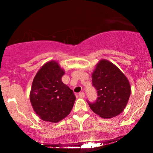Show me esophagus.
Wrapping results in <instances>:
<instances>
[{
	"instance_id": "esophagus-1",
	"label": "esophagus",
	"mask_w": 153,
	"mask_h": 153,
	"mask_svg": "<svg viewBox=\"0 0 153 153\" xmlns=\"http://www.w3.org/2000/svg\"><path fill=\"white\" fill-rule=\"evenodd\" d=\"M79 97H80L83 98V97H85V93H83V92H81V93H79Z\"/></svg>"
}]
</instances>
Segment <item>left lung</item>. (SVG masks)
<instances>
[{
    "label": "left lung",
    "mask_w": 153,
    "mask_h": 153,
    "mask_svg": "<svg viewBox=\"0 0 153 153\" xmlns=\"http://www.w3.org/2000/svg\"><path fill=\"white\" fill-rule=\"evenodd\" d=\"M93 86L97 90L95 102L87 100L90 108L103 118H111L124 110L131 93L128 79L116 65L101 60L92 74Z\"/></svg>",
    "instance_id": "left-lung-1"
}]
</instances>
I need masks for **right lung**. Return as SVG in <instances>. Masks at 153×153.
I'll list each match as a JSON object with an SVG mask.
<instances>
[{
	"label": "right lung",
	"instance_id": "1",
	"mask_svg": "<svg viewBox=\"0 0 153 153\" xmlns=\"http://www.w3.org/2000/svg\"><path fill=\"white\" fill-rule=\"evenodd\" d=\"M65 74L57 62L44 65L33 79L30 100L42 120L58 123L70 114L75 97L72 90L62 82Z\"/></svg>",
	"mask_w": 153,
	"mask_h": 153
}]
</instances>
